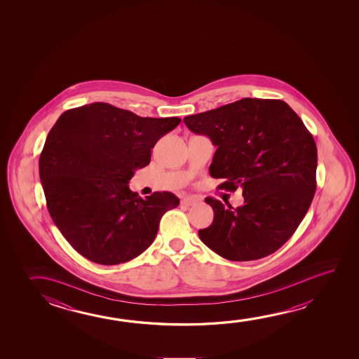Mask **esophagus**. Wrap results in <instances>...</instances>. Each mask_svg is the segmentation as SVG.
Listing matches in <instances>:
<instances>
[{"label": "esophagus", "instance_id": "1", "mask_svg": "<svg viewBox=\"0 0 359 359\" xmlns=\"http://www.w3.org/2000/svg\"><path fill=\"white\" fill-rule=\"evenodd\" d=\"M195 203H196V200L194 198H189V196L182 200V205L188 206V208L189 206L194 205Z\"/></svg>", "mask_w": 359, "mask_h": 359}]
</instances>
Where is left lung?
I'll return each mask as SVG.
<instances>
[{
    "label": "left lung",
    "mask_w": 359,
    "mask_h": 359,
    "mask_svg": "<svg viewBox=\"0 0 359 359\" xmlns=\"http://www.w3.org/2000/svg\"><path fill=\"white\" fill-rule=\"evenodd\" d=\"M190 131L217 147L209 172L217 188L243 189L234 209L208 196L212 225L199 230L206 247L233 262L264 258L282 247L306 217L317 189V147L282 100L245 97L184 118Z\"/></svg>",
    "instance_id": "8db88e82"
}]
</instances>
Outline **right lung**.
<instances>
[{
    "mask_svg": "<svg viewBox=\"0 0 359 359\" xmlns=\"http://www.w3.org/2000/svg\"><path fill=\"white\" fill-rule=\"evenodd\" d=\"M180 121L142 118L105 102L60 116L40 155V179L53 223L77 253L115 265L151 245L160 219L180 200L169 191L142 199L128 184Z\"/></svg>",
    "mask_w": 359,
    "mask_h": 359,
    "instance_id": "obj_1",
    "label": "right lung"
}]
</instances>
